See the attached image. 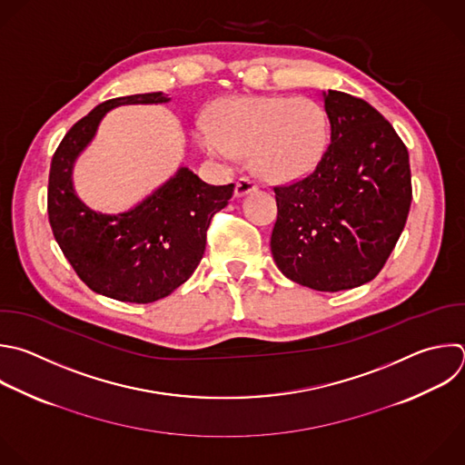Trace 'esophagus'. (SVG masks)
Segmentation results:
<instances>
[{
    "instance_id": "1",
    "label": "esophagus",
    "mask_w": 465,
    "mask_h": 465,
    "mask_svg": "<svg viewBox=\"0 0 465 465\" xmlns=\"http://www.w3.org/2000/svg\"><path fill=\"white\" fill-rule=\"evenodd\" d=\"M257 190H259V186H257L252 179H248V177L239 179L237 184H235V195H237V197H244V195L253 193V192H257Z\"/></svg>"
}]
</instances>
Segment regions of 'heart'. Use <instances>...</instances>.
Returning a JSON list of instances; mask_svg holds the SVG:
<instances>
[{
    "instance_id": "heart-1",
    "label": "heart",
    "mask_w": 465,
    "mask_h": 465,
    "mask_svg": "<svg viewBox=\"0 0 465 465\" xmlns=\"http://www.w3.org/2000/svg\"><path fill=\"white\" fill-rule=\"evenodd\" d=\"M195 138L219 161L248 153L255 175L290 184L316 172L331 142L323 105L306 96H228L208 118L199 120Z\"/></svg>"
}]
</instances>
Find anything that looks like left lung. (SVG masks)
<instances>
[{
    "label": "left lung",
    "mask_w": 465,
    "mask_h": 465,
    "mask_svg": "<svg viewBox=\"0 0 465 465\" xmlns=\"http://www.w3.org/2000/svg\"><path fill=\"white\" fill-rule=\"evenodd\" d=\"M331 143L312 175L273 188L270 248L290 281L338 292L372 281L394 250L412 201L409 153L371 104L322 91Z\"/></svg>",
    "instance_id": "8db88e82"
}]
</instances>
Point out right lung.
I'll return each instance as SVG.
<instances>
[{"mask_svg":"<svg viewBox=\"0 0 465 465\" xmlns=\"http://www.w3.org/2000/svg\"><path fill=\"white\" fill-rule=\"evenodd\" d=\"M168 102L159 91L96 105L69 129L51 163L47 212L56 242L93 292L124 302H153L186 282L204 255L213 213L233 195V184L210 186L188 166L125 212L102 213L76 195L74 164L104 116L120 105Z\"/></svg>","mask_w":465,"mask_h":465,"instance_id":"1","label":"right lung"}]
</instances>
